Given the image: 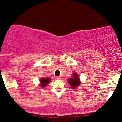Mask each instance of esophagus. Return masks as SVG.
I'll return each mask as SVG.
<instances>
[{
	"label": "esophagus",
	"mask_w": 122,
	"mask_h": 122,
	"mask_svg": "<svg viewBox=\"0 0 122 122\" xmlns=\"http://www.w3.org/2000/svg\"><path fill=\"white\" fill-rule=\"evenodd\" d=\"M57 79H58V80H61V76H60L57 77Z\"/></svg>",
	"instance_id": "1"
}]
</instances>
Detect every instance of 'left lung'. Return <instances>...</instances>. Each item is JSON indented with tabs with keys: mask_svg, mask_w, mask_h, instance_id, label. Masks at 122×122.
<instances>
[{
	"mask_svg": "<svg viewBox=\"0 0 122 122\" xmlns=\"http://www.w3.org/2000/svg\"><path fill=\"white\" fill-rule=\"evenodd\" d=\"M68 81L73 89L77 88V87L80 84L79 75H78L76 73H74L73 74L72 77L71 79H68Z\"/></svg>",
	"mask_w": 122,
	"mask_h": 122,
	"instance_id": "left-lung-1",
	"label": "left lung"
}]
</instances>
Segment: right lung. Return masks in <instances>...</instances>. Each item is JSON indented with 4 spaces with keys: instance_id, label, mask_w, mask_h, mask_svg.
Wrapping results in <instances>:
<instances>
[{
    "instance_id": "right-lung-1",
    "label": "right lung",
    "mask_w": 122,
    "mask_h": 122,
    "mask_svg": "<svg viewBox=\"0 0 122 122\" xmlns=\"http://www.w3.org/2000/svg\"><path fill=\"white\" fill-rule=\"evenodd\" d=\"M50 80H51V79L48 77L41 78L40 79L41 86H42V87H45V86H46V85L49 83Z\"/></svg>"
}]
</instances>
